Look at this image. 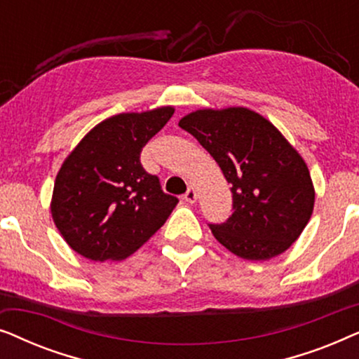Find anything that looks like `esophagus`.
<instances>
[{
  "label": "esophagus",
  "instance_id": "obj_1",
  "mask_svg": "<svg viewBox=\"0 0 359 359\" xmlns=\"http://www.w3.org/2000/svg\"><path fill=\"white\" fill-rule=\"evenodd\" d=\"M184 199L188 201V203H196V199H198V193H196V189H194V186H189L188 188V191H186L184 193Z\"/></svg>",
  "mask_w": 359,
  "mask_h": 359
}]
</instances>
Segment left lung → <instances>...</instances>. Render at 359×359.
Instances as JSON below:
<instances>
[{"label":"left lung","mask_w":359,"mask_h":359,"mask_svg":"<svg viewBox=\"0 0 359 359\" xmlns=\"http://www.w3.org/2000/svg\"><path fill=\"white\" fill-rule=\"evenodd\" d=\"M178 124L212 155L232 184V215L224 224H210L217 242L248 262L286 252L306 229L316 203L301 154L248 107L198 109Z\"/></svg>","instance_id":"8db88e82"}]
</instances>
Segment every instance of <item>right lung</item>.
Wrapping results in <instances>:
<instances>
[{
  "mask_svg": "<svg viewBox=\"0 0 359 359\" xmlns=\"http://www.w3.org/2000/svg\"><path fill=\"white\" fill-rule=\"evenodd\" d=\"M173 112L161 106L107 117L63 160L50 212L73 252L93 262H121L166 222L178 199L144 170L140 151Z\"/></svg>",
  "mask_w": 359,
  "mask_h": 359,
  "instance_id": "1",
  "label": "right lung"
}]
</instances>
